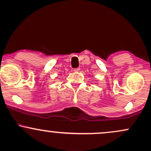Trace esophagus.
Listing matches in <instances>:
<instances>
[{
  "mask_svg": "<svg viewBox=\"0 0 151 151\" xmlns=\"http://www.w3.org/2000/svg\"><path fill=\"white\" fill-rule=\"evenodd\" d=\"M79 70H80V69H79V68H75V69H74V72H79Z\"/></svg>",
  "mask_w": 151,
  "mask_h": 151,
  "instance_id": "esophagus-1",
  "label": "esophagus"
}]
</instances>
